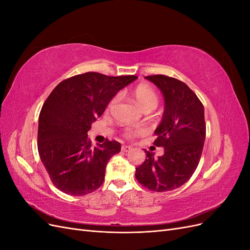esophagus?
<instances>
[{"instance_id":"obj_1","label":"esophagus","mask_w":250,"mask_h":250,"mask_svg":"<svg viewBox=\"0 0 250 250\" xmlns=\"http://www.w3.org/2000/svg\"><path fill=\"white\" fill-rule=\"evenodd\" d=\"M121 149H122V151H124V152H128V151H130L132 149V147L128 145H123Z\"/></svg>"}]
</instances>
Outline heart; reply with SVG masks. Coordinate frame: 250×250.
Instances as JSON below:
<instances>
[{
    "label": "heart",
    "mask_w": 250,
    "mask_h": 250,
    "mask_svg": "<svg viewBox=\"0 0 250 250\" xmlns=\"http://www.w3.org/2000/svg\"><path fill=\"white\" fill-rule=\"evenodd\" d=\"M132 97L139 106L145 111L154 109L158 104V96L155 93V90L152 87H150L145 84H141V85H138L137 87H135L132 90ZM116 101H117V97L113 98V99L111 100L110 105L115 104ZM142 131H143V129H139L138 131H134L133 129H131V128H126V129L124 130V134L127 138H132L135 133L142 132Z\"/></svg>",
    "instance_id": "heart-1"
}]
</instances>
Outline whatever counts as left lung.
I'll return each instance as SVG.
<instances>
[{
    "instance_id": "1",
    "label": "left lung",
    "mask_w": 250,
    "mask_h": 250,
    "mask_svg": "<svg viewBox=\"0 0 250 250\" xmlns=\"http://www.w3.org/2000/svg\"><path fill=\"white\" fill-rule=\"evenodd\" d=\"M161 89L165 110L155 129L154 145L164 147V154L146 160L135 169L139 183L154 192H167L186 184L199 164L206 140V121L201 101L186 83L178 79L153 75L146 76Z\"/></svg>"
}]
</instances>
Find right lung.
Listing matches in <instances>:
<instances>
[{
	"label": "right lung",
	"instance_id": "obj_1",
	"mask_svg": "<svg viewBox=\"0 0 250 250\" xmlns=\"http://www.w3.org/2000/svg\"><path fill=\"white\" fill-rule=\"evenodd\" d=\"M137 78L88 72L62 81L52 90L40 113L37 148L58 190L83 196L102 186L106 165L120 152L121 144L106 139L93 147L87 131L119 90Z\"/></svg>",
	"mask_w": 250,
	"mask_h": 250
}]
</instances>
